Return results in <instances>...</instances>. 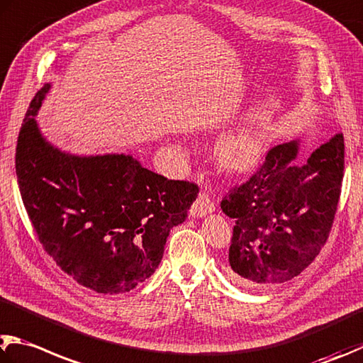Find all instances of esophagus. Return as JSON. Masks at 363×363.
I'll return each mask as SVG.
<instances>
[{
	"instance_id": "34e87169",
	"label": "esophagus",
	"mask_w": 363,
	"mask_h": 363,
	"mask_svg": "<svg viewBox=\"0 0 363 363\" xmlns=\"http://www.w3.org/2000/svg\"><path fill=\"white\" fill-rule=\"evenodd\" d=\"M214 209H216V204L213 200H211V196L208 194L201 192L199 195V199H196L195 203L192 204V208H190V216L203 217L209 213H213Z\"/></svg>"
}]
</instances>
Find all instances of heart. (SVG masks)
<instances>
[{"label":"heart","mask_w":363,"mask_h":363,"mask_svg":"<svg viewBox=\"0 0 363 363\" xmlns=\"http://www.w3.org/2000/svg\"><path fill=\"white\" fill-rule=\"evenodd\" d=\"M263 141L255 128H238L222 138L219 144V160L227 169L245 171L259 162Z\"/></svg>","instance_id":"b5f03b06"}]
</instances>
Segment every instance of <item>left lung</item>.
I'll list each match as a JSON object with an SVG mask.
<instances>
[{"label":"left lung","mask_w":363,"mask_h":363,"mask_svg":"<svg viewBox=\"0 0 363 363\" xmlns=\"http://www.w3.org/2000/svg\"><path fill=\"white\" fill-rule=\"evenodd\" d=\"M300 140L269 149L259 171L223 196L235 219L228 274L242 286H273L298 276L320 252L337 213L345 140L337 133L296 164Z\"/></svg>","instance_id":"1"}]
</instances>
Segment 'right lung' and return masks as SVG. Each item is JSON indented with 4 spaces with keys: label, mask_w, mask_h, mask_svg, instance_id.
I'll list each match as a JSON object with an SVG mask.
<instances>
[{
    "label": "right lung",
    "mask_w": 363,
    "mask_h": 363,
    "mask_svg": "<svg viewBox=\"0 0 363 363\" xmlns=\"http://www.w3.org/2000/svg\"><path fill=\"white\" fill-rule=\"evenodd\" d=\"M38 91L18 133L16 173L26 213L52 259L98 294L130 292L159 268L169 230L187 219L199 186L171 181L131 155H76L45 140Z\"/></svg>",
    "instance_id": "add662e5"
}]
</instances>
